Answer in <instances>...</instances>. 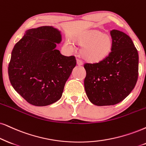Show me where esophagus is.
Segmentation results:
<instances>
[{"instance_id": "obj_1", "label": "esophagus", "mask_w": 146, "mask_h": 146, "mask_svg": "<svg viewBox=\"0 0 146 146\" xmlns=\"http://www.w3.org/2000/svg\"><path fill=\"white\" fill-rule=\"evenodd\" d=\"M77 64L78 66H82V64H83V62H82V60H79V59H77Z\"/></svg>"}]
</instances>
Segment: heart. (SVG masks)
<instances>
[{
  "label": "heart",
  "instance_id": "b5f03b06",
  "mask_svg": "<svg viewBox=\"0 0 146 146\" xmlns=\"http://www.w3.org/2000/svg\"><path fill=\"white\" fill-rule=\"evenodd\" d=\"M73 41L79 46H82L80 50L82 58L92 64L104 60L111 53L113 47L111 36L97 29H90L77 35L73 38ZM64 46L69 50L73 49V46L69 41L65 42Z\"/></svg>",
  "mask_w": 146,
  "mask_h": 146
}]
</instances>
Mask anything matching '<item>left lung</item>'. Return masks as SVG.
Returning <instances> with one entry per match:
<instances>
[{
  "mask_svg": "<svg viewBox=\"0 0 146 146\" xmlns=\"http://www.w3.org/2000/svg\"><path fill=\"white\" fill-rule=\"evenodd\" d=\"M113 47L109 56L96 64H85L84 87L88 99L96 106H110L123 101L133 90L138 78L139 56L128 35L110 32Z\"/></svg>",
  "mask_w": 146,
  "mask_h": 146,
  "instance_id": "8db88e82",
  "label": "left lung"
}]
</instances>
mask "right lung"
Instances as JSON below:
<instances>
[{
  "instance_id": "1",
  "label": "right lung",
  "mask_w": 146,
  "mask_h": 146,
  "mask_svg": "<svg viewBox=\"0 0 146 146\" xmlns=\"http://www.w3.org/2000/svg\"><path fill=\"white\" fill-rule=\"evenodd\" d=\"M61 33L52 26L27 29L13 49L8 67L13 88L29 104H52L60 100L76 65L75 56L56 49Z\"/></svg>"
}]
</instances>
